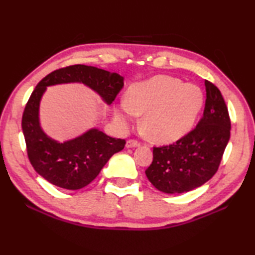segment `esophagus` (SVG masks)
<instances>
[{"mask_svg": "<svg viewBox=\"0 0 255 255\" xmlns=\"http://www.w3.org/2000/svg\"><path fill=\"white\" fill-rule=\"evenodd\" d=\"M127 147H137V146H140V143L136 139H128L127 140V144H126Z\"/></svg>", "mask_w": 255, "mask_h": 255, "instance_id": "esophagus-1", "label": "esophagus"}]
</instances>
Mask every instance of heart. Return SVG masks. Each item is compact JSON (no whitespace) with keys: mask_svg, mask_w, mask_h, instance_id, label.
<instances>
[{"mask_svg":"<svg viewBox=\"0 0 255 255\" xmlns=\"http://www.w3.org/2000/svg\"><path fill=\"white\" fill-rule=\"evenodd\" d=\"M204 107V93L198 86L175 77L157 75L132 84L127 100L120 102L116 117L128 124L144 115L143 130L156 143L179 140L191 130Z\"/></svg>","mask_w":255,"mask_h":255,"instance_id":"1","label":"heart"}]
</instances>
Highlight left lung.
<instances>
[{"instance_id":"left-lung-1","label":"left lung","mask_w":255,"mask_h":255,"mask_svg":"<svg viewBox=\"0 0 255 255\" xmlns=\"http://www.w3.org/2000/svg\"><path fill=\"white\" fill-rule=\"evenodd\" d=\"M205 86L204 116L197 127L173 144L153 147V162L145 173L159 191H191L218 170L231 137V118L217 86L207 80Z\"/></svg>"}]
</instances>
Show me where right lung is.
<instances>
[{
  "label": "right lung",
  "mask_w": 255,
  "mask_h": 255,
  "mask_svg": "<svg viewBox=\"0 0 255 255\" xmlns=\"http://www.w3.org/2000/svg\"><path fill=\"white\" fill-rule=\"evenodd\" d=\"M70 82H81L90 86L110 105L124 88V77L117 73L81 64L66 66L45 76L25 105L22 131L28 158L33 169L51 184L77 190L97 178L112 155L124 149L126 140L91 129L75 139L58 143L41 130L38 111L46 86Z\"/></svg>",
  "instance_id": "right-lung-1"
}]
</instances>
